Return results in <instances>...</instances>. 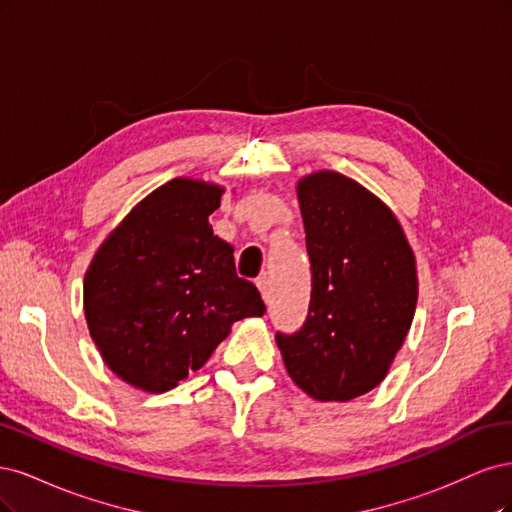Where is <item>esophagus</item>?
<instances>
[{
	"label": "esophagus",
	"mask_w": 512,
	"mask_h": 512,
	"mask_svg": "<svg viewBox=\"0 0 512 512\" xmlns=\"http://www.w3.org/2000/svg\"><path fill=\"white\" fill-rule=\"evenodd\" d=\"M257 287L261 291V298L266 300V304H268L270 302V280H268V276H259L257 278Z\"/></svg>",
	"instance_id": "obj_1"
}]
</instances>
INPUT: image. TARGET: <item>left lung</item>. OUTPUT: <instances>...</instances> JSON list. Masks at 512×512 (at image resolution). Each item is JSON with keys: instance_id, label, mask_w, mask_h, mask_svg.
Returning <instances> with one entry per match:
<instances>
[{"instance_id": "left-lung-1", "label": "left lung", "mask_w": 512, "mask_h": 512, "mask_svg": "<svg viewBox=\"0 0 512 512\" xmlns=\"http://www.w3.org/2000/svg\"><path fill=\"white\" fill-rule=\"evenodd\" d=\"M312 289L304 325L276 332L293 383L349 402L383 381L417 306L415 255L393 212L338 172L300 180Z\"/></svg>"}]
</instances>
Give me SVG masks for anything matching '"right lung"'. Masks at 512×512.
I'll return each instance as SVG.
<instances>
[{
    "label": "right lung",
    "mask_w": 512,
    "mask_h": 512,
    "mask_svg": "<svg viewBox=\"0 0 512 512\" xmlns=\"http://www.w3.org/2000/svg\"><path fill=\"white\" fill-rule=\"evenodd\" d=\"M223 189L174 178L131 210L93 257L85 317L106 366L129 385L168 391L200 370L232 323L266 312L212 234Z\"/></svg>",
    "instance_id": "add662e5"
}]
</instances>
